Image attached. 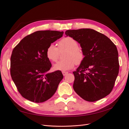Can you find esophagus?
Instances as JSON below:
<instances>
[{"label": "esophagus", "mask_w": 129, "mask_h": 129, "mask_svg": "<svg viewBox=\"0 0 129 129\" xmlns=\"http://www.w3.org/2000/svg\"><path fill=\"white\" fill-rule=\"evenodd\" d=\"M67 74H68V72H62V74H63V76L66 75Z\"/></svg>", "instance_id": "obj_1"}]
</instances>
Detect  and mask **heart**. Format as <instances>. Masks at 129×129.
I'll list each match as a JSON object with an SVG mask.
<instances>
[{"instance_id":"1","label":"heart","mask_w":129,"mask_h":129,"mask_svg":"<svg viewBox=\"0 0 129 129\" xmlns=\"http://www.w3.org/2000/svg\"><path fill=\"white\" fill-rule=\"evenodd\" d=\"M58 48L54 44L49 45L46 49V56L53 62L57 61L60 52L66 50L64 54L65 60L60 61L54 65L55 71H67L73 68L75 63L80 64L84 57L83 50L79 46L77 41L74 38L67 37L63 38L58 43Z\"/></svg>"}]
</instances>
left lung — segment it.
Returning a JSON list of instances; mask_svg holds the SVG:
<instances>
[{
    "mask_svg": "<svg viewBox=\"0 0 129 129\" xmlns=\"http://www.w3.org/2000/svg\"><path fill=\"white\" fill-rule=\"evenodd\" d=\"M65 34L79 43L84 54L83 61L73 72L74 90L89 102L108 95L119 72L116 45L105 35L92 29L67 30Z\"/></svg>",
    "mask_w": 129,
    "mask_h": 129,
    "instance_id": "1",
    "label": "left lung"
}]
</instances>
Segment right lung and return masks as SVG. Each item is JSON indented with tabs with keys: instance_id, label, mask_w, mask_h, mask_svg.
Wrapping results in <instances>:
<instances>
[{
	"instance_id": "1",
	"label": "right lung",
	"mask_w": 129,
	"mask_h": 129,
	"mask_svg": "<svg viewBox=\"0 0 129 129\" xmlns=\"http://www.w3.org/2000/svg\"><path fill=\"white\" fill-rule=\"evenodd\" d=\"M63 32L39 30L25 37L14 48L11 56V75L18 91L35 103L48 100L63 78L61 71L48 73L52 64L46 49Z\"/></svg>"
}]
</instances>
